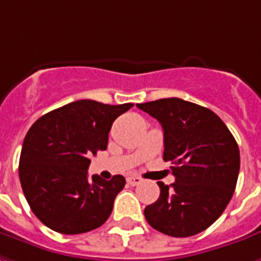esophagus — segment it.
Listing matches in <instances>:
<instances>
[{
  "label": "esophagus",
  "instance_id": "esophagus-1",
  "mask_svg": "<svg viewBox=\"0 0 261 261\" xmlns=\"http://www.w3.org/2000/svg\"><path fill=\"white\" fill-rule=\"evenodd\" d=\"M141 182V178L137 177V175H130V177H127V184H130V186H137Z\"/></svg>",
  "mask_w": 261,
  "mask_h": 261
}]
</instances>
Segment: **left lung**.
Listing matches in <instances>:
<instances>
[{
    "instance_id": "8db88e82",
    "label": "left lung",
    "mask_w": 261,
    "mask_h": 261,
    "mask_svg": "<svg viewBox=\"0 0 261 261\" xmlns=\"http://www.w3.org/2000/svg\"><path fill=\"white\" fill-rule=\"evenodd\" d=\"M164 131V161L175 181H159L160 197L144 210L155 230L190 237L210 227L233 197L240 151L233 134L212 110L181 98L137 104Z\"/></svg>"
}]
</instances>
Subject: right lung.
Returning a JSON list of instances; mask_svg holds the SVG:
<instances>
[{
    "label": "right lung",
    "instance_id": "obj_1",
    "mask_svg": "<svg viewBox=\"0 0 261 261\" xmlns=\"http://www.w3.org/2000/svg\"><path fill=\"white\" fill-rule=\"evenodd\" d=\"M133 104L110 106L79 100L49 111L31 125L19 157V181L42 224L61 234H80L102 226L113 212L123 175L110 181L88 178L90 157L106 150L117 117Z\"/></svg>",
    "mask_w": 261,
    "mask_h": 261
}]
</instances>
